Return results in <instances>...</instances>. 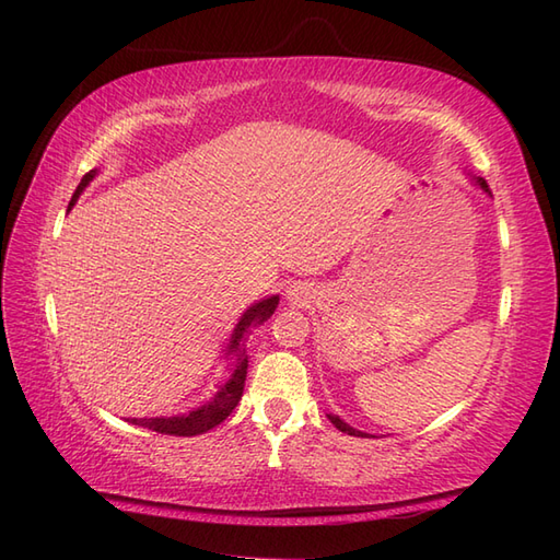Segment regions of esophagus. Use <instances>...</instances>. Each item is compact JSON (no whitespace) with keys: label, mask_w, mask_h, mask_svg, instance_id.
Instances as JSON below:
<instances>
[{"label":"esophagus","mask_w":560,"mask_h":560,"mask_svg":"<svg viewBox=\"0 0 560 560\" xmlns=\"http://www.w3.org/2000/svg\"><path fill=\"white\" fill-rule=\"evenodd\" d=\"M291 295H295V299H299V293H291Z\"/></svg>","instance_id":"esophagus-1"}]
</instances>
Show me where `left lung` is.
<instances>
[{
	"instance_id": "1",
	"label": "left lung",
	"mask_w": 560,
	"mask_h": 560,
	"mask_svg": "<svg viewBox=\"0 0 560 560\" xmlns=\"http://www.w3.org/2000/svg\"><path fill=\"white\" fill-rule=\"evenodd\" d=\"M479 185H481V187L486 189V192H491V189H489V185H486V180H481V177H479ZM329 421H331V423H335V425L339 428V431H341V433H349V435H363L361 431H355V428H351L349 423H343V421L339 419V416H329Z\"/></svg>"
}]
</instances>
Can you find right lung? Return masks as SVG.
<instances>
[{
    "mask_svg": "<svg viewBox=\"0 0 560 560\" xmlns=\"http://www.w3.org/2000/svg\"><path fill=\"white\" fill-rule=\"evenodd\" d=\"M93 175H96V171H89L86 175L81 177V183L77 187L74 197H71L69 207H74V201L81 195V189L93 180ZM277 305H279L277 295H273V299H267V301H259L257 305L249 307V311L241 317V323L235 325L233 335H231V353H235V371H233L229 383H225L217 392V397L207 401L205 407H199L197 411H189L187 416H171V419H132V423L141 425V428H149V431L163 433V435L189 438V435L207 433V431H211L213 425H219L221 421L229 419L231 411L237 407V401H241V397H243V387H245V377H247V355H245V349H241L243 335H245L249 325L267 323L271 313L277 311Z\"/></svg>",
    "mask_w": 560,
    "mask_h": 560,
    "instance_id": "add662e5",
    "label": "right lung"
}]
</instances>
